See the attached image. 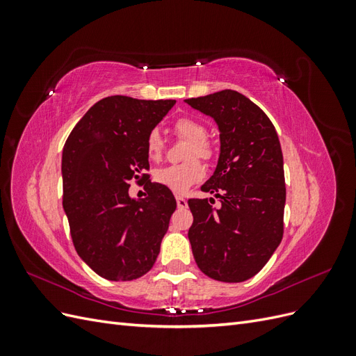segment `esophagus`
Wrapping results in <instances>:
<instances>
[{"mask_svg":"<svg viewBox=\"0 0 356 356\" xmlns=\"http://www.w3.org/2000/svg\"><path fill=\"white\" fill-rule=\"evenodd\" d=\"M177 207H178L179 209H184V208H187V200H186L184 197L177 196Z\"/></svg>","mask_w":356,"mask_h":356,"instance_id":"obj_1","label":"esophagus"}]
</instances>
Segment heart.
Instances as JSON below:
<instances>
[{
	"label": "heart",
	"mask_w": 356,
	"mask_h": 356,
	"mask_svg": "<svg viewBox=\"0 0 356 356\" xmlns=\"http://www.w3.org/2000/svg\"><path fill=\"white\" fill-rule=\"evenodd\" d=\"M174 134L188 141L186 149L184 163L169 165L154 172V181L157 184L169 188L170 191L186 193L191 186H195L204 175V168L195 156L202 160H211L215 156V148L207 138L208 131L203 123L191 117H181L174 123ZM147 156L152 161H159L165 152V141L159 131H152L145 141Z\"/></svg>",
	"instance_id": "b5f03b06"
}]
</instances>
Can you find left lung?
Returning a JSON list of instances; mask_svg holds the SVG:
<instances>
[{
    "mask_svg": "<svg viewBox=\"0 0 356 356\" xmlns=\"http://www.w3.org/2000/svg\"><path fill=\"white\" fill-rule=\"evenodd\" d=\"M215 118L221 153L202 191L213 199H190L188 230L200 270L221 282H243L270 260L284 236L285 175L281 143L266 113L236 90L186 99Z\"/></svg>",
    "mask_w": 356,
    "mask_h": 356,
    "instance_id": "left-lung-1",
    "label": "left lung"
}]
</instances>
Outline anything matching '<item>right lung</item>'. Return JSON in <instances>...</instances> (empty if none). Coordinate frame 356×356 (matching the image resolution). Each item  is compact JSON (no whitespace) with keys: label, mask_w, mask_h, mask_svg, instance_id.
<instances>
[{"label":"right lung","mask_w":356,"mask_h":356,"mask_svg":"<svg viewBox=\"0 0 356 356\" xmlns=\"http://www.w3.org/2000/svg\"><path fill=\"white\" fill-rule=\"evenodd\" d=\"M174 104L108 96L63 145L62 203L71 239L81 260L108 281H134L153 267L177 209L172 191L152 181L145 199L129 197V182L149 178L147 136Z\"/></svg>","instance_id":"1"}]
</instances>
